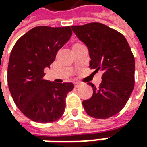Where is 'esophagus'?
<instances>
[{
  "instance_id": "1",
  "label": "esophagus",
  "mask_w": 147,
  "mask_h": 147,
  "mask_svg": "<svg viewBox=\"0 0 147 147\" xmlns=\"http://www.w3.org/2000/svg\"><path fill=\"white\" fill-rule=\"evenodd\" d=\"M80 85H81V84L79 83V82H76V83L74 84V86H75L76 88H79V87H80Z\"/></svg>"
}]
</instances>
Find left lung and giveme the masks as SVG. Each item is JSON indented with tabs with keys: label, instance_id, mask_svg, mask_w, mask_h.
Returning <instances> with one entry per match:
<instances>
[{
	"label": "left lung",
	"instance_id": "1",
	"mask_svg": "<svg viewBox=\"0 0 147 147\" xmlns=\"http://www.w3.org/2000/svg\"><path fill=\"white\" fill-rule=\"evenodd\" d=\"M89 49V67L103 71L93 96L83 101L86 113L96 119L111 117L124 108L134 87L135 60L127 40L119 32L100 23L71 26Z\"/></svg>",
	"mask_w": 147,
	"mask_h": 147
}]
</instances>
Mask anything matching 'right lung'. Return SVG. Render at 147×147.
I'll return each mask as SVG.
<instances>
[{
  "label": "right lung",
  "instance_id": "right-lung-1",
  "mask_svg": "<svg viewBox=\"0 0 147 147\" xmlns=\"http://www.w3.org/2000/svg\"><path fill=\"white\" fill-rule=\"evenodd\" d=\"M71 34V27L39 26L25 33L12 49L7 71L9 92L18 108L32 121L52 123L63 115L66 97L74 84L45 80L44 69L53 63Z\"/></svg>",
  "mask_w": 147,
  "mask_h": 147
}]
</instances>
